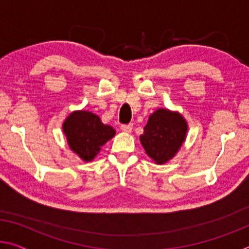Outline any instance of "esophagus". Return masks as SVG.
Instances as JSON below:
<instances>
[{"label": "esophagus", "instance_id": "esophagus-1", "mask_svg": "<svg viewBox=\"0 0 249 249\" xmlns=\"http://www.w3.org/2000/svg\"><path fill=\"white\" fill-rule=\"evenodd\" d=\"M121 129L125 133H131L132 129H133V125L132 124H127V125H122L121 126Z\"/></svg>", "mask_w": 249, "mask_h": 249}]
</instances>
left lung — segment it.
Wrapping results in <instances>:
<instances>
[{"label":"left lung","mask_w":249,"mask_h":249,"mask_svg":"<svg viewBox=\"0 0 249 249\" xmlns=\"http://www.w3.org/2000/svg\"><path fill=\"white\" fill-rule=\"evenodd\" d=\"M187 131L188 124L180 113L159 108L149 115L140 141L154 163L163 165L179 151Z\"/></svg>","instance_id":"8db88e82"}]
</instances>
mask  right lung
I'll list each match as a JSON object with an SVG mask.
<instances>
[{"label": "right lung", "mask_w": 249, "mask_h": 249, "mask_svg": "<svg viewBox=\"0 0 249 249\" xmlns=\"http://www.w3.org/2000/svg\"><path fill=\"white\" fill-rule=\"evenodd\" d=\"M71 151L82 160L92 161L101 147L115 136L112 126L102 123L100 116L89 110H74L62 125Z\"/></svg>", "instance_id": "obj_1"}]
</instances>
